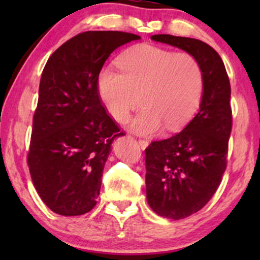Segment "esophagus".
Wrapping results in <instances>:
<instances>
[{
    "instance_id": "1",
    "label": "esophagus",
    "mask_w": 260,
    "mask_h": 260,
    "mask_svg": "<svg viewBox=\"0 0 260 260\" xmlns=\"http://www.w3.org/2000/svg\"><path fill=\"white\" fill-rule=\"evenodd\" d=\"M138 144L142 149H147L148 145H149V142H148V140H145V139H139Z\"/></svg>"
}]
</instances>
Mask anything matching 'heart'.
Wrapping results in <instances>:
<instances>
[{
  "instance_id": "obj_1",
  "label": "heart",
  "mask_w": 260,
  "mask_h": 260,
  "mask_svg": "<svg viewBox=\"0 0 260 260\" xmlns=\"http://www.w3.org/2000/svg\"><path fill=\"white\" fill-rule=\"evenodd\" d=\"M120 71L105 67L98 76V94L116 121L131 122L138 134H153L165 127L176 132L192 120L204 89V74L194 56L153 45H138L122 53Z\"/></svg>"
}]
</instances>
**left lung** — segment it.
Returning <instances> with one entry per match:
<instances>
[{
	"label": "left lung",
	"instance_id": "obj_1",
	"mask_svg": "<svg viewBox=\"0 0 260 260\" xmlns=\"http://www.w3.org/2000/svg\"><path fill=\"white\" fill-rule=\"evenodd\" d=\"M151 40L193 55L204 74L193 120L176 136L145 149L149 207L157 215L180 220L201 210L221 182L232 128L231 86L219 53L202 40L169 34L153 35Z\"/></svg>",
	"mask_w": 260,
	"mask_h": 260
}]
</instances>
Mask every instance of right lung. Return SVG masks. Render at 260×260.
Returning <instances> with one entry per match:
<instances>
[{
    "label": "right lung",
    "mask_w": 260,
    "mask_h": 260,
    "mask_svg": "<svg viewBox=\"0 0 260 260\" xmlns=\"http://www.w3.org/2000/svg\"><path fill=\"white\" fill-rule=\"evenodd\" d=\"M139 39L123 31L80 32L45 64L28 165L53 213L83 215L96 204L113 139L124 136L101 105L98 76L116 49Z\"/></svg>",
    "instance_id": "1"
}]
</instances>
